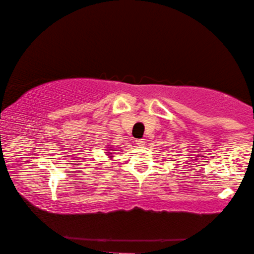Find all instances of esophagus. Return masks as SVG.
Masks as SVG:
<instances>
[{
  "label": "esophagus",
  "mask_w": 254,
  "mask_h": 254,
  "mask_svg": "<svg viewBox=\"0 0 254 254\" xmlns=\"http://www.w3.org/2000/svg\"><path fill=\"white\" fill-rule=\"evenodd\" d=\"M135 142L137 145H138V146H143V145L145 144V139H136Z\"/></svg>",
  "instance_id": "1"
}]
</instances>
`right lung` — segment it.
Returning <instances> with one entry per match:
<instances>
[{
  "mask_svg": "<svg viewBox=\"0 0 254 254\" xmlns=\"http://www.w3.org/2000/svg\"><path fill=\"white\" fill-rule=\"evenodd\" d=\"M110 154H112V153H109V155H110Z\"/></svg>",
  "mask_w": 254,
  "mask_h": 254,
  "instance_id": "right-lung-1",
  "label": "right lung"
}]
</instances>
